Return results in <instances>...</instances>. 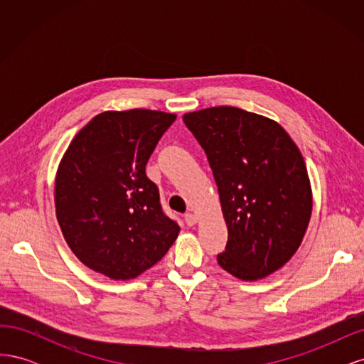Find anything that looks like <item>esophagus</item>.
<instances>
[{"instance_id":"1","label":"esophagus","mask_w":364,"mask_h":364,"mask_svg":"<svg viewBox=\"0 0 364 364\" xmlns=\"http://www.w3.org/2000/svg\"><path fill=\"white\" fill-rule=\"evenodd\" d=\"M183 218H185V223L188 225V226H194L197 223V215L193 214V213H186L183 215Z\"/></svg>"}]
</instances>
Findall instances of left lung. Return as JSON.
Segmentation results:
<instances>
[{
  "instance_id": "obj_1",
  "label": "left lung",
  "mask_w": 364,
  "mask_h": 364,
  "mask_svg": "<svg viewBox=\"0 0 364 364\" xmlns=\"http://www.w3.org/2000/svg\"><path fill=\"white\" fill-rule=\"evenodd\" d=\"M203 147L228 226L220 267L241 281L279 270L299 249L313 193L305 161L284 127L234 106L183 114Z\"/></svg>"
}]
</instances>
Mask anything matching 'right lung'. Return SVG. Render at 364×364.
<instances>
[{"mask_svg": "<svg viewBox=\"0 0 364 364\" xmlns=\"http://www.w3.org/2000/svg\"><path fill=\"white\" fill-rule=\"evenodd\" d=\"M174 119L150 109L105 111L80 129L59 162L54 206L63 238L86 267L114 281L155 266L179 235L146 174Z\"/></svg>", "mask_w": 364, "mask_h": 364, "instance_id": "right-lung-1", "label": "right lung"}]
</instances>
